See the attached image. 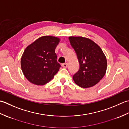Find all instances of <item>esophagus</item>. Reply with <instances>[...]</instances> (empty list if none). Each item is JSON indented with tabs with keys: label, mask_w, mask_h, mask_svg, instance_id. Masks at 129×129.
<instances>
[{
	"label": "esophagus",
	"mask_w": 129,
	"mask_h": 129,
	"mask_svg": "<svg viewBox=\"0 0 129 129\" xmlns=\"http://www.w3.org/2000/svg\"><path fill=\"white\" fill-rule=\"evenodd\" d=\"M61 65H62V67L63 68H67L68 67V64H67V63H63V64H61Z\"/></svg>",
	"instance_id": "esophagus-1"
}]
</instances>
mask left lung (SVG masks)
<instances>
[{"mask_svg":"<svg viewBox=\"0 0 129 129\" xmlns=\"http://www.w3.org/2000/svg\"><path fill=\"white\" fill-rule=\"evenodd\" d=\"M79 63L78 72L73 75L75 83L81 87L94 86L105 75L107 61L99 46L88 38L78 37L69 38Z\"/></svg>","mask_w":129,"mask_h":129,"instance_id":"left-lung-1","label":"left lung"}]
</instances>
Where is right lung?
Masks as SVG:
<instances>
[{
  "label": "right lung",
  "instance_id": "1",
  "mask_svg": "<svg viewBox=\"0 0 129 129\" xmlns=\"http://www.w3.org/2000/svg\"><path fill=\"white\" fill-rule=\"evenodd\" d=\"M59 41L56 37H42L25 49L21 59V68L30 83L43 85L58 72L61 65L57 61L55 50Z\"/></svg>",
  "mask_w": 129,
  "mask_h": 129
}]
</instances>
